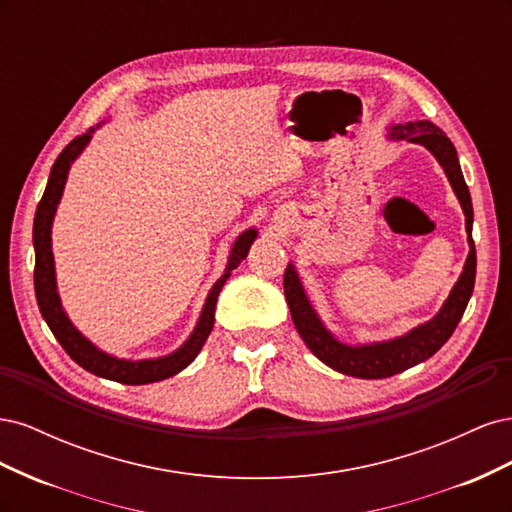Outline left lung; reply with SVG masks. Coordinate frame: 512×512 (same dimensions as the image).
I'll use <instances>...</instances> for the list:
<instances>
[{"mask_svg":"<svg viewBox=\"0 0 512 512\" xmlns=\"http://www.w3.org/2000/svg\"><path fill=\"white\" fill-rule=\"evenodd\" d=\"M391 138H406L410 143L427 147L433 156H436L459 198L463 215H466L470 254L461 277L451 290V294H448V299L444 301L436 318H431L429 322L421 324V327L412 329L404 337L391 339V342L369 346H346L342 342H337V339L324 329V324L316 316L314 307L309 305V299L294 267L288 265L284 273V294L290 307V316L307 348L312 350L324 365L333 367L339 374L365 380L395 376L399 371L410 369L436 354L448 342V337L453 335L463 312H466L476 277V247L472 241V198L466 179L461 175L455 145L448 141V136L438 126H433L431 121H410L404 123V126H393Z\"/></svg>","mask_w":512,"mask_h":512,"instance_id":"left-lung-1","label":"left lung"}]
</instances>
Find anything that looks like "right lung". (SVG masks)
<instances>
[{"label": "right lung", "mask_w": 512, "mask_h": 512, "mask_svg": "<svg viewBox=\"0 0 512 512\" xmlns=\"http://www.w3.org/2000/svg\"><path fill=\"white\" fill-rule=\"evenodd\" d=\"M91 132H94V128L81 136H76L74 141H70L66 145V149L59 153L53 168H51L49 183H46V190H44L42 200L36 209V218H34V250H36L34 288H36L38 307H40L42 318L46 320V324H49V329L53 331L57 342L61 344V348L70 354L72 361L79 363L83 369L91 371V374H96L106 380H115L121 384L160 382V380H166L170 376L179 374L181 369H185L196 359V354L200 352V348H203V344L207 342V337L213 329L218 294H220L224 282L230 277V271L237 269L241 265V260L247 256V252H250V245L254 243L258 232L254 228L245 230L243 235H239L235 245H232L224 275L211 288L194 333L177 352L162 356V359L126 361V359H115V356L98 350L94 344L89 342V339H85L79 331L72 327V322L68 320L66 312L61 309L57 284H55L53 252H51V224L55 218L61 192H64L68 170H70V164L79 158V153L89 143Z\"/></svg>", "instance_id": "1"}]
</instances>
